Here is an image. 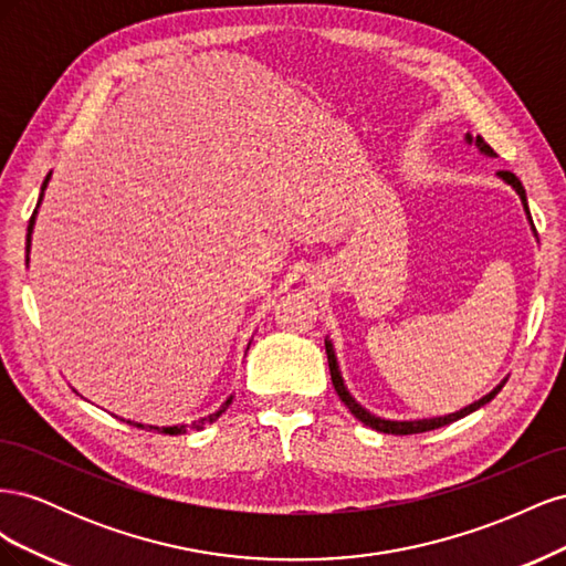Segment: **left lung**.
Instances as JSON below:
<instances>
[{
    "label": "left lung",
    "mask_w": 566,
    "mask_h": 566,
    "mask_svg": "<svg viewBox=\"0 0 566 566\" xmlns=\"http://www.w3.org/2000/svg\"><path fill=\"white\" fill-rule=\"evenodd\" d=\"M465 139H468V144H472V142H474V146H476L479 150H482L484 156H495L493 148L482 139V136H476V139H472V136L468 134ZM499 177H501L503 181H507V184H510L512 188H515V191L520 193L522 205H524V210H526V217H528V221H531V212H528L526 193H524V186H522V181H520L515 175H512V172H505V169H501ZM531 227H534V221H531ZM325 354H328L331 378H333V385H335L337 397H339L342 401H345V406L352 410V416H354V418H358V420H361L364 424L373 427V430H378V432H385V434H418V432H430V430H437V427H443V424H451V422H455V420H460V418L470 416L472 410H476V408H482L484 403H489V401L495 397V394H499V391L503 389V385H505V382H501V385L495 387L493 391H489L486 397H482V399L474 401V403H470V406H465V408H460L458 413H451V416H443V418H424V420H385V418L373 416L370 410H366L361 403H356V401H354V397H352V394H349V391H347V387H345V380H342V375H339L337 358H335V352H333L331 339H325Z\"/></svg>",
    "instance_id": "left-lung-1"
}]
</instances>
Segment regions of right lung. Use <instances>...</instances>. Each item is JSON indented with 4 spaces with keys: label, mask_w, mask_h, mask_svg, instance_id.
I'll use <instances>...</instances> for the list:
<instances>
[{
    "label": "right lung",
    "mask_w": 566,
    "mask_h": 566,
    "mask_svg": "<svg viewBox=\"0 0 566 566\" xmlns=\"http://www.w3.org/2000/svg\"><path fill=\"white\" fill-rule=\"evenodd\" d=\"M49 177L51 175H46V179H44V184H42V193H40V202H42V196H44V188H46V181H49ZM40 202H38V208H40ZM35 214H38V210L32 212V217H30V224H28V245H25V250L30 252V233H32V227H35ZM231 399L233 397H229L224 403H221V408L219 410H214V413H210L208 418H200V420H196V422H191V424H175V427H156V424H142V422H132V420H127L129 424H134V427H139V430H148V432H163V434H186V432H191V430H202L205 424H212L221 413H224V410L229 408V403H231Z\"/></svg>",
    "instance_id": "right-lung-1"
}]
</instances>
